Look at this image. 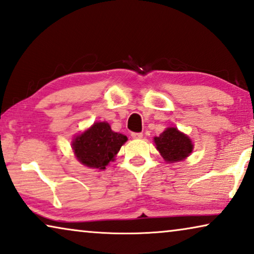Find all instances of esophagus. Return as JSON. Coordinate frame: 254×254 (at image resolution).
<instances>
[{"label": "esophagus", "mask_w": 254, "mask_h": 254, "mask_svg": "<svg viewBox=\"0 0 254 254\" xmlns=\"http://www.w3.org/2000/svg\"><path fill=\"white\" fill-rule=\"evenodd\" d=\"M131 137L135 139H139L143 137V134L142 133H131Z\"/></svg>", "instance_id": "1"}]
</instances>
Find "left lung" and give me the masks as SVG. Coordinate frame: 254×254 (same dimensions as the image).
<instances>
[{"mask_svg": "<svg viewBox=\"0 0 254 254\" xmlns=\"http://www.w3.org/2000/svg\"><path fill=\"white\" fill-rule=\"evenodd\" d=\"M153 141L157 150L167 163L186 159L193 149L191 139L175 127L166 128L159 136H156Z\"/></svg>", "mask_w": 254, "mask_h": 254, "instance_id": "1", "label": "left lung"}]
</instances>
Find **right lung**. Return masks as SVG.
I'll list each match as a JSON object with an SVG mask.
<instances>
[{"instance_id":"obj_1","label":"right lung","mask_w":254,"mask_h":254,"mask_svg":"<svg viewBox=\"0 0 254 254\" xmlns=\"http://www.w3.org/2000/svg\"><path fill=\"white\" fill-rule=\"evenodd\" d=\"M127 136L116 133L105 121L95 123L72 142V149L80 163L84 166L105 170L110 161L115 160Z\"/></svg>"}]
</instances>
